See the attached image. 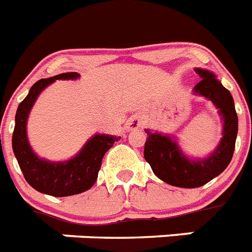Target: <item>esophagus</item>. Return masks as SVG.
Masks as SVG:
<instances>
[{"label": "esophagus", "mask_w": 252, "mask_h": 252, "mask_svg": "<svg viewBox=\"0 0 252 252\" xmlns=\"http://www.w3.org/2000/svg\"><path fill=\"white\" fill-rule=\"evenodd\" d=\"M139 127H141L140 116H134V117H131L127 121V124H126V128H127V130H135V128Z\"/></svg>", "instance_id": "obj_1"}]
</instances>
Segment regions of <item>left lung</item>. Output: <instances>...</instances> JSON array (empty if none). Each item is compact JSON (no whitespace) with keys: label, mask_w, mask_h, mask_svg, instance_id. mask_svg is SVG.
I'll use <instances>...</instances> for the list:
<instances>
[{"label":"left lung","mask_w":252,"mask_h":252,"mask_svg":"<svg viewBox=\"0 0 252 252\" xmlns=\"http://www.w3.org/2000/svg\"><path fill=\"white\" fill-rule=\"evenodd\" d=\"M194 72L201 81L193 87V94L211 101L223 122L218 147L207 157L193 158L183 151L175 136L145 130L148 134L144 145L145 161L162 182L180 188H198L220 175L233 157L238 132V117L232 94L213 72L202 68H194Z\"/></svg>","instance_id":"8db88e82"}]
</instances>
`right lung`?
<instances>
[{
    "instance_id": "obj_1",
    "label": "right lung",
    "mask_w": 252,
    "mask_h": 252,
    "mask_svg": "<svg viewBox=\"0 0 252 252\" xmlns=\"http://www.w3.org/2000/svg\"><path fill=\"white\" fill-rule=\"evenodd\" d=\"M80 73L69 72L37 81L26 99L19 104L12 134V151L28 184L36 190L54 197H68L86 192L96 182L101 159L121 136L95 134L85 143L81 151L65 161L41 158L29 144L27 122L39 94L56 80H77Z\"/></svg>"
}]
</instances>
